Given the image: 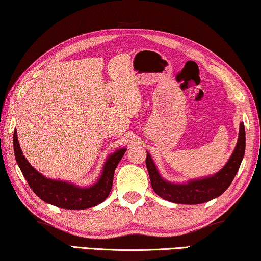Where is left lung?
Listing matches in <instances>:
<instances>
[{
	"instance_id": "left-lung-1",
	"label": "left lung",
	"mask_w": 261,
	"mask_h": 261,
	"mask_svg": "<svg viewBox=\"0 0 261 261\" xmlns=\"http://www.w3.org/2000/svg\"><path fill=\"white\" fill-rule=\"evenodd\" d=\"M245 141H246L245 126L242 123L234 152L232 153L230 161L226 163V165L221 169V171L212 177L192 180L185 185L171 184V182L162 179L152 159H151V155L147 153L145 163L153 191L159 197L177 204H201L219 197L221 193L226 191V189L231 185L233 178L238 172L245 153Z\"/></svg>"
}]
</instances>
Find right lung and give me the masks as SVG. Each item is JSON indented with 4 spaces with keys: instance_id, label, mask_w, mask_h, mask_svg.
Returning a JSON list of instances; mask_svg holds the SVG:
<instances>
[{
    "instance_id": "obj_1",
    "label": "right lung",
    "mask_w": 261,
    "mask_h": 261,
    "mask_svg": "<svg viewBox=\"0 0 261 261\" xmlns=\"http://www.w3.org/2000/svg\"><path fill=\"white\" fill-rule=\"evenodd\" d=\"M126 149H120L108 158L104 165L102 176L95 185L90 188H77L69 182L51 180L38 173L29 164L19 147L16 130L14 131V152L16 162L23 176L28 181L30 189L44 200L54 206L67 210H84L92 207L107 199L112 188L114 173Z\"/></svg>"
}]
</instances>
